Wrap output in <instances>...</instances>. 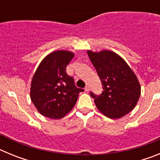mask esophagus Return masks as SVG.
<instances>
[{"instance_id":"34e87169","label":"esophagus","mask_w":160,"mask_h":160,"mask_svg":"<svg viewBox=\"0 0 160 160\" xmlns=\"http://www.w3.org/2000/svg\"><path fill=\"white\" fill-rule=\"evenodd\" d=\"M85 90L88 92L89 90H90V87H89V86H86V87H85Z\"/></svg>"}]
</instances>
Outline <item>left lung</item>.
<instances>
[{
	"label": "left lung",
	"mask_w": 160,
	"mask_h": 160,
	"mask_svg": "<svg viewBox=\"0 0 160 160\" xmlns=\"http://www.w3.org/2000/svg\"><path fill=\"white\" fill-rule=\"evenodd\" d=\"M103 85L100 96L90 94L98 110L105 116L118 119L135 108L141 94V86L135 73L121 56L103 49L87 50Z\"/></svg>",
	"instance_id": "8db88e82"
}]
</instances>
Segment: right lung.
Segmentation results:
<instances>
[{
	"mask_svg": "<svg viewBox=\"0 0 160 160\" xmlns=\"http://www.w3.org/2000/svg\"><path fill=\"white\" fill-rule=\"evenodd\" d=\"M74 57L69 50H56L44 58L32 76L30 98L42 115L60 119L73 108L83 89L77 88L66 66Z\"/></svg>",
	"mask_w": 160,
	"mask_h": 160,
	"instance_id": "add662e5",
	"label": "right lung"
}]
</instances>
